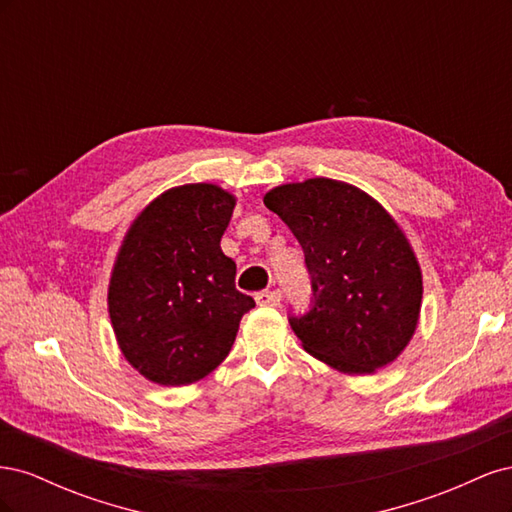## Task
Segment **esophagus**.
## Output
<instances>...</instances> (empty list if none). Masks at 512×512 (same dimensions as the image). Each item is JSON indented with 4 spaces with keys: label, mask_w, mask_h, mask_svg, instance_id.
<instances>
[{
    "label": "esophagus",
    "mask_w": 512,
    "mask_h": 512,
    "mask_svg": "<svg viewBox=\"0 0 512 512\" xmlns=\"http://www.w3.org/2000/svg\"><path fill=\"white\" fill-rule=\"evenodd\" d=\"M282 301V292L280 290H262L256 292V303L258 305H280Z\"/></svg>",
    "instance_id": "34e87169"
}]
</instances>
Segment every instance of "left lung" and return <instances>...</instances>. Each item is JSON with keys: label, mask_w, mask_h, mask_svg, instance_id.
<instances>
[{"label": "left lung", "mask_w": 512, "mask_h": 512, "mask_svg": "<svg viewBox=\"0 0 512 512\" xmlns=\"http://www.w3.org/2000/svg\"><path fill=\"white\" fill-rule=\"evenodd\" d=\"M265 205L301 243L312 280L309 309L288 316L303 348L344 374L395 361L414 335L423 277L391 215L354 185L324 177L280 185Z\"/></svg>", "instance_id": "1"}]
</instances>
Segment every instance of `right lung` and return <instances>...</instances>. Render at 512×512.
Instances as JSON below:
<instances>
[{
  "instance_id": "obj_1",
  "label": "right lung",
  "mask_w": 512,
  "mask_h": 512,
  "mask_svg": "<svg viewBox=\"0 0 512 512\" xmlns=\"http://www.w3.org/2000/svg\"><path fill=\"white\" fill-rule=\"evenodd\" d=\"M232 209L235 198L218 185H181L153 200L123 239L108 314L123 356L151 382L205 378L256 305L235 288L237 265L220 247Z\"/></svg>"
}]
</instances>
